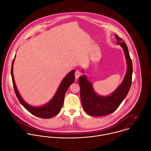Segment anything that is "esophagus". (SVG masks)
Listing matches in <instances>:
<instances>
[{
  "instance_id": "34e87169",
  "label": "esophagus",
  "mask_w": 151,
  "mask_h": 151,
  "mask_svg": "<svg viewBox=\"0 0 151 151\" xmlns=\"http://www.w3.org/2000/svg\"><path fill=\"white\" fill-rule=\"evenodd\" d=\"M81 75V73L79 70H77L75 73V77L76 79H77Z\"/></svg>"
}]
</instances>
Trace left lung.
<instances>
[{"instance_id":"obj_1","label":"left lung","mask_w":151,"mask_h":151,"mask_svg":"<svg viewBox=\"0 0 151 151\" xmlns=\"http://www.w3.org/2000/svg\"><path fill=\"white\" fill-rule=\"evenodd\" d=\"M115 36L116 45H120L123 49L127 65L124 80L116 90L108 96H100L96 93L86 74L78 78L82 106L86 112L91 116H104L114 112L127 96L131 86L133 68L129 51L125 42L116 35ZM81 71L84 73L83 69Z\"/></svg>"}]
</instances>
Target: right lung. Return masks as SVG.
<instances>
[{
    "label": "right lung",
    "instance_id": "obj_1",
    "mask_svg": "<svg viewBox=\"0 0 151 151\" xmlns=\"http://www.w3.org/2000/svg\"><path fill=\"white\" fill-rule=\"evenodd\" d=\"M15 57L16 55L14 57V59L12 64L11 74L14 91L16 97L19 101V102H20V104L31 114L40 118L48 119L57 115L60 111L63 106L65 94L67 89L75 80L74 74L76 72V70H71L65 76V77L61 81L55 94L47 103L42 106H35L29 105V104L24 101L21 97L16 86L13 76V64Z\"/></svg>",
    "mask_w": 151,
    "mask_h": 151
}]
</instances>
